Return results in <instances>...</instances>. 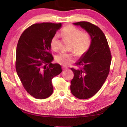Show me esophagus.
Masks as SVG:
<instances>
[{
  "label": "esophagus",
  "instance_id": "obj_1",
  "mask_svg": "<svg viewBox=\"0 0 127 127\" xmlns=\"http://www.w3.org/2000/svg\"><path fill=\"white\" fill-rule=\"evenodd\" d=\"M68 69V68L65 67V66H63V67H62V69H63V70H67Z\"/></svg>",
  "mask_w": 127,
  "mask_h": 127
}]
</instances>
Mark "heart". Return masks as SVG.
Wrapping results in <instances>:
<instances>
[{"label":"heart","mask_w":127,"mask_h":127,"mask_svg":"<svg viewBox=\"0 0 127 127\" xmlns=\"http://www.w3.org/2000/svg\"><path fill=\"white\" fill-rule=\"evenodd\" d=\"M62 34L64 37L70 40L72 44L70 50L74 51L78 57L85 55L90 48L92 44V38L90 34L82 32L81 30L73 26L69 25L62 30ZM50 46L54 51H57L59 49V36L55 35L51 38ZM73 53H61L57 55L55 60L58 63L63 65H67L73 63L76 59Z\"/></svg>","instance_id":"1"}]
</instances>
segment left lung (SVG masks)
I'll return each instance as SVG.
<instances>
[{
  "mask_svg": "<svg viewBox=\"0 0 127 127\" xmlns=\"http://www.w3.org/2000/svg\"><path fill=\"white\" fill-rule=\"evenodd\" d=\"M74 25L86 30L92 38L89 51L76 63L79 68H71L74 73L70 82L72 94L79 99H87L97 93L106 81L110 72L111 55L106 38L99 27L86 21Z\"/></svg>",
  "mask_w": 127,
  "mask_h": 127,
  "instance_id": "obj_1",
  "label": "left lung"
}]
</instances>
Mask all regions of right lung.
<instances>
[{
	"instance_id": "1",
	"label": "right lung",
	"mask_w": 127,
	"mask_h": 127,
	"mask_svg": "<svg viewBox=\"0 0 127 127\" xmlns=\"http://www.w3.org/2000/svg\"><path fill=\"white\" fill-rule=\"evenodd\" d=\"M61 23H36L21 35L16 50V69L23 87L30 95L45 99L53 92L52 79L62 72L59 64H52L50 41Z\"/></svg>"
}]
</instances>
